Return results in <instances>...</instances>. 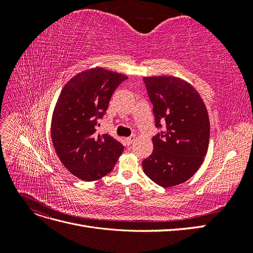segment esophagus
<instances>
[{"instance_id":"1","label":"esophagus","mask_w":253,"mask_h":253,"mask_svg":"<svg viewBox=\"0 0 253 253\" xmlns=\"http://www.w3.org/2000/svg\"><path fill=\"white\" fill-rule=\"evenodd\" d=\"M135 138H136V136H135V135H131L129 137H126V143H127V144H132V143L134 142Z\"/></svg>"}]
</instances>
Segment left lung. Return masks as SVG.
<instances>
[{"label": "left lung", "mask_w": 253, "mask_h": 253, "mask_svg": "<svg viewBox=\"0 0 253 253\" xmlns=\"http://www.w3.org/2000/svg\"><path fill=\"white\" fill-rule=\"evenodd\" d=\"M155 126L152 154L142 162L145 175L164 188L187 181L200 169L210 137L208 112L197 90L173 76L144 77Z\"/></svg>", "instance_id": "obj_1"}]
</instances>
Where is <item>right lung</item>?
Here are the masks:
<instances>
[{
    "label": "right lung",
    "instance_id": "1",
    "mask_svg": "<svg viewBox=\"0 0 253 253\" xmlns=\"http://www.w3.org/2000/svg\"><path fill=\"white\" fill-rule=\"evenodd\" d=\"M125 75L95 67L76 75L62 88L52 113L50 136L60 162L84 181L109 174L125 147L109 134L97 135L113 93Z\"/></svg>",
    "mask_w": 253,
    "mask_h": 253
}]
</instances>
